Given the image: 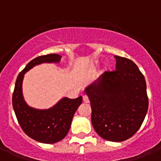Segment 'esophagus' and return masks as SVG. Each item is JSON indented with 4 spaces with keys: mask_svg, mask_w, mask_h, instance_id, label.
<instances>
[{
    "mask_svg": "<svg viewBox=\"0 0 161 161\" xmlns=\"http://www.w3.org/2000/svg\"><path fill=\"white\" fill-rule=\"evenodd\" d=\"M82 100H83V102L85 103H89V98H88L87 96H86V95L82 96Z\"/></svg>",
    "mask_w": 161,
    "mask_h": 161,
    "instance_id": "obj_1",
    "label": "esophagus"
}]
</instances>
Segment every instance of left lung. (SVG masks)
I'll return each mask as SVG.
<instances>
[{
    "instance_id": "obj_1",
    "label": "left lung",
    "mask_w": 161,
    "mask_h": 161,
    "mask_svg": "<svg viewBox=\"0 0 161 161\" xmlns=\"http://www.w3.org/2000/svg\"><path fill=\"white\" fill-rule=\"evenodd\" d=\"M116 68L105 72L84 90L91 106L96 133L109 142H120L140 129L148 108L146 82L137 66L114 55Z\"/></svg>"
}]
</instances>
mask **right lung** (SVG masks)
<instances>
[{"instance_id":"right-lung-1","label":"right lung","mask_w":161,"mask_h":161,"mask_svg":"<svg viewBox=\"0 0 161 161\" xmlns=\"http://www.w3.org/2000/svg\"><path fill=\"white\" fill-rule=\"evenodd\" d=\"M62 56L49 54L30 61L17 76L13 94V106L23 131L31 139L44 144H54L64 139L70 130L73 116L82 101V96L75 99L61 98L48 109H36L25 102L22 83L26 72L42 64H58Z\"/></svg>"}]
</instances>
